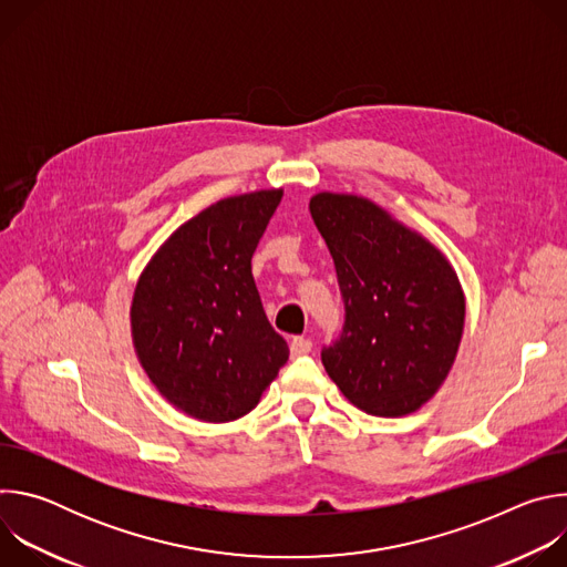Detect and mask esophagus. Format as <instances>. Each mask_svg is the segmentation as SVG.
Returning a JSON list of instances; mask_svg holds the SVG:
<instances>
[{
  "mask_svg": "<svg viewBox=\"0 0 567 567\" xmlns=\"http://www.w3.org/2000/svg\"><path fill=\"white\" fill-rule=\"evenodd\" d=\"M289 350H291V357H302V354L311 352V341L305 339V337H296V339L291 341Z\"/></svg>",
  "mask_w": 567,
  "mask_h": 567,
  "instance_id": "esophagus-1",
  "label": "esophagus"
}]
</instances>
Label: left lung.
Masks as SVG:
<instances>
[{
    "label": "left lung",
    "mask_w": 567,
    "mask_h": 567,
    "mask_svg": "<svg viewBox=\"0 0 567 567\" xmlns=\"http://www.w3.org/2000/svg\"><path fill=\"white\" fill-rule=\"evenodd\" d=\"M309 213L346 302L343 332L322 348V365L363 413H415L444 383L462 341L466 305L455 269L365 197L318 193Z\"/></svg>",
    "instance_id": "obj_1"
}]
</instances>
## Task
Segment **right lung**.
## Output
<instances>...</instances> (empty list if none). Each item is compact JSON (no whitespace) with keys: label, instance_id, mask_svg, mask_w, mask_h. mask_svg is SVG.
I'll use <instances>...</instances> for the list:
<instances>
[{"label":"right lung","instance_id":"right-lung-1","mask_svg":"<svg viewBox=\"0 0 567 567\" xmlns=\"http://www.w3.org/2000/svg\"><path fill=\"white\" fill-rule=\"evenodd\" d=\"M282 190L219 199L182 224L143 269L130 309L136 357L175 409L233 422L289 359L251 274Z\"/></svg>","mask_w":567,"mask_h":567}]
</instances>
